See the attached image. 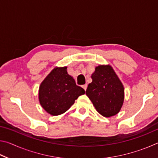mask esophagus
I'll return each instance as SVG.
<instances>
[{"instance_id":"1","label":"esophagus","mask_w":158,"mask_h":158,"mask_svg":"<svg viewBox=\"0 0 158 158\" xmlns=\"http://www.w3.org/2000/svg\"><path fill=\"white\" fill-rule=\"evenodd\" d=\"M87 84H84V85H82V87H83V89H84L85 90H86V89H87Z\"/></svg>"}]
</instances>
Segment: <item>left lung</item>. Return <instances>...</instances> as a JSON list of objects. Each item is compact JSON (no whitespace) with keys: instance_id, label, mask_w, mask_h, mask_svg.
I'll return each mask as SVG.
<instances>
[{"instance_id":"obj_1","label":"left lung","mask_w":158,"mask_h":158,"mask_svg":"<svg viewBox=\"0 0 158 158\" xmlns=\"http://www.w3.org/2000/svg\"><path fill=\"white\" fill-rule=\"evenodd\" d=\"M93 81L89 84L85 94L102 116L109 118L116 115L123 105L124 86L110 65L95 67Z\"/></svg>"}]
</instances>
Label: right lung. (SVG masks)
<instances>
[{"label": "right lung", "mask_w": 158, "mask_h": 158, "mask_svg": "<svg viewBox=\"0 0 158 158\" xmlns=\"http://www.w3.org/2000/svg\"><path fill=\"white\" fill-rule=\"evenodd\" d=\"M67 67H56L39 88L40 103L48 114L58 116L65 113L85 90L68 74Z\"/></svg>", "instance_id": "right-lung-1"}]
</instances>
